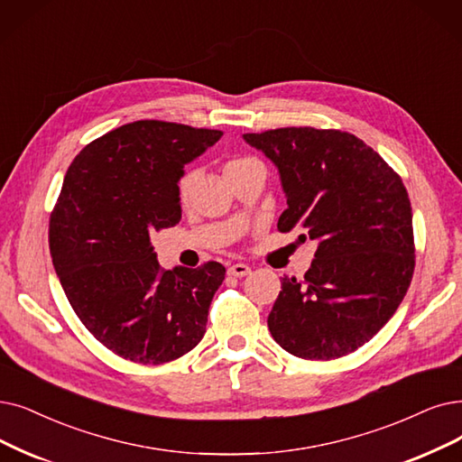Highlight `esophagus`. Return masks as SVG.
<instances>
[{
	"label": "esophagus",
	"mask_w": 462,
	"mask_h": 462,
	"mask_svg": "<svg viewBox=\"0 0 462 462\" xmlns=\"http://www.w3.org/2000/svg\"><path fill=\"white\" fill-rule=\"evenodd\" d=\"M227 273H229L231 276H236V279H243V276L250 274V267H248L246 263H235V265H231V267L227 269Z\"/></svg>",
	"instance_id": "34e87169"
}]
</instances>
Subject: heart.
<instances>
[{
    "label": "heart",
    "mask_w": 462,
    "mask_h": 462,
    "mask_svg": "<svg viewBox=\"0 0 462 462\" xmlns=\"http://www.w3.org/2000/svg\"><path fill=\"white\" fill-rule=\"evenodd\" d=\"M246 161H250V159H233V161H229V162L226 164V172L231 171V169H235V167H241V164H245ZM193 178H195L193 172H186V174H181V178L178 180V199H180L181 202H186L188 197H189V193H191Z\"/></svg>",
    "instance_id": "obj_1"
}]
</instances>
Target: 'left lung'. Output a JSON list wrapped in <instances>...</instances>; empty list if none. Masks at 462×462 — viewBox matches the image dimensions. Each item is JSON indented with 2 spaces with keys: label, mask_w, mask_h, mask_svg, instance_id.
Returning a JSON list of instances; mask_svg holds the SVG:
<instances>
[{
  "label": "left lung",
  "mask_w": 462,
  "mask_h": 462,
  "mask_svg": "<svg viewBox=\"0 0 462 462\" xmlns=\"http://www.w3.org/2000/svg\"><path fill=\"white\" fill-rule=\"evenodd\" d=\"M281 174L279 229L317 241L303 281L284 276L267 319L290 355L353 353L391 320L415 269L411 202L400 176L360 138L312 126L245 134Z\"/></svg>",
  "instance_id": "8db88e82"
}]
</instances>
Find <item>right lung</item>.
Instances as JSON below:
<instances>
[{"instance_id": "right-lung-1", "label": "right lung", "mask_w": 462, "mask_h": 462, "mask_svg": "<svg viewBox=\"0 0 462 462\" xmlns=\"http://www.w3.org/2000/svg\"><path fill=\"white\" fill-rule=\"evenodd\" d=\"M221 134L134 121L85 145L66 172L49 224L52 265L85 328L125 360L171 362L205 336L226 267L162 271L150 236L178 224L183 167Z\"/></svg>"}]
</instances>
